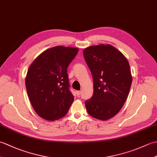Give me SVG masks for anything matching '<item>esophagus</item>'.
Wrapping results in <instances>:
<instances>
[{
  "label": "esophagus",
  "instance_id": "esophagus-1",
  "mask_svg": "<svg viewBox=\"0 0 157 157\" xmlns=\"http://www.w3.org/2000/svg\"><path fill=\"white\" fill-rule=\"evenodd\" d=\"M81 93H82V92L81 91H77L76 92V94H77V95L78 96H79L81 94Z\"/></svg>",
  "mask_w": 157,
  "mask_h": 157
}]
</instances>
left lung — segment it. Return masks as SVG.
Segmentation results:
<instances>
[{"mask_svg":"<svg viewBox=\"0 0 157 157\" xmlns=\"http://www.w3.org/2000/svg\"><path fill=\"white\" fill-rule=\"evenodd\" d=\"M83 53L94 81L86 110L93 117L106 121L117 114L128 98L132 82L128 61L110 44L89 46Z\"/></svg>","mask_w":157,"mask_h":157,"instance_id":"obj_1","label":"left lung"}]
</instances>
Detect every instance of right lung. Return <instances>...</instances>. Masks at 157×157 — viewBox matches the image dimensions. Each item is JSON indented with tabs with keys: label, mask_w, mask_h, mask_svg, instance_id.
Here are the masks:
<instances>
[{
	"label": "right lung",
	"mask_w": 157,
	"mask_h": 157,
	"mask_svg": "<svg viewBox=\"0 0 157 157\" xmlns=\"http://www.w3.org/2000/svg\"><path fill=\"white\" fill-rule=\"evenodd\" d=\"M78 48L57 46L42 52L29 66L25 87L34 111L42 119L63 117L74 96L69 90L67 67Z\"/></svg>",
	"instance_id": "obj_1"
}]
</instances>
